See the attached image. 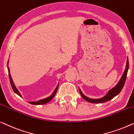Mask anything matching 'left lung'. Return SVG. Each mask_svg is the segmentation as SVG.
Segmentation results:
<instances>
[{
    "label": "left lung",
    "instance_id": "8db88e82",
    "mask_svg": "<svg viewBox=\"0 0 134 134\" xmlns=\"http://www.w3.org/2000/svg\"><path fill=\"white\" fill-rule=\"evenodd\" d=\"M128 69H129V60H128V58H127L125 70H124L123 74V76H122L121 79H120V81L118 82V83L116 84V86H115L114 88H112V89L109 90L108 93H107L104 97L101 98H99V99L89 98L86 97V96L82 93L81 90L80 88H79L81 95V97L83 98L85 100L88 101V102L92 103H102L106 102L107 101L110 100L111 99H112L113 98H114L115 96L117 95L118 94H119L120 93V92L121 91L122 88H123L124 83H125V81H126V76H127Z\"/></svg>",
    "mask_w": 134,
    "mask_h": 134
}]
</instances>
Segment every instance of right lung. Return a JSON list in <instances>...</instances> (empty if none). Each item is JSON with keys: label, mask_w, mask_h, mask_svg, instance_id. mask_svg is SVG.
<instances>
[{"label": "right lung", "mask_w": 134, "mask_h": 134, "mask_svg": "<svg viewBox=\"0 0 134 134\" xmlns=\"http://www.w3.org/2000/svg\"><path fill=\"white\" fill-rule=\"evenodd\" d=\"M8 75H9V78H10V84L11 85V87H12V88L13 90V91H14L15 93H16L17 95H18L19 96H20V97H22V95H20V92L18 91V90L17 89V88L16 87V86H14V82L13 81V80H12V78H11V75H10V69H9V68L8 67ZM58 86H59V84H58V86L56 87V88H55V90H54L53 93L51 96L50 97H48V98H46L45 99H41V100H39L37 101H35V102H34V101H30L29 103L31 104H34V105H40V104H46V103H48L49 101H50L53 98L54 95H55V94L56 93V92H57V90H58Z\"/></svg>", "instance_id": "right-lung-1"}]
</instances>
